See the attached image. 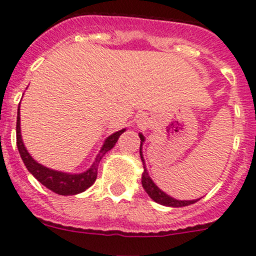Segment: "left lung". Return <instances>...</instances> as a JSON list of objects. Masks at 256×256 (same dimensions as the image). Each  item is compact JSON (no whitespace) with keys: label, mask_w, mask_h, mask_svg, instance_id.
I'll return each mask as SVG.
<instances>
[{"label":"left lung","mask_w":256,"mask_h":256,"mask_svg":"<svg viewBox=\"0 0 256 256\" xmlns=\"http://www.w3.org/2000/svg\"><path fill=\"white\" fill-rule=\"evenodd\" d=\"M139 136H140V140H142V142H140V156H142V163H144V160H142V142H144V136H142V134H140ZM142 188H144V190L146 191V194H148L149 196L154 200V202H158V204H162V206L178 208V206H190V204H194V202H196L198 200H199V199L198 200H177V199H174V198H171L170 195H167L166 192H163L160 188H156V184L153 182V180L149 177L148 172H146V168H145V164H144V172H142Z\"/></svg>","instance_id":"8db88e82"}]
</instances>
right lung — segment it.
<instances>
[{"label": "right lung", "mask_w": 256, "mask_h": 256, "mask_svg": "<svg viewBox=\"0 0 256 256\" xmlns=\"http://www.w3.org/2000/svg\"><path fill=\"white\" fill-rule=\"evenodd\" d=\"M124 131H125V128L112 134L111 136H108L106 139L104 144H103L102 149H100V154L96 156L93 166L86 172L79 174H64V172L54 171V170H50V168L44 167V166L39 164L38 162H36L32 158V156L28 153L24 144H22V134H20V112H18V120H16V144H18V149H19L22 160L24 162V164L26 166L28 171L30 172L38 180L39 182L58 195H75L79 194V192H82V191H85L86 188L93 185L96 178V174H98V164H100L102 156L108 150H111L114 148V144L118 140L120 135Z\"/></svg>", "instance_id": "add662e5"}]
</instances>
